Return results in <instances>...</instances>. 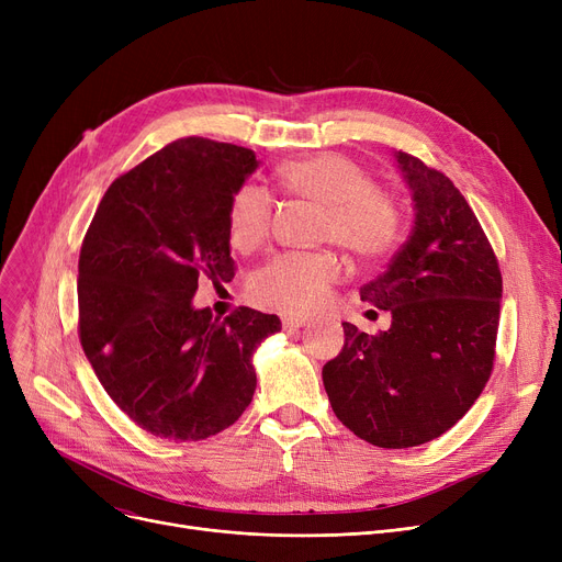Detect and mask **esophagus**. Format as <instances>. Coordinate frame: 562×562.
Segmentation results:
<instances>
[{
    "mask_svg": "<svg viewBox=\"0 0 562 562\" xmlns=\"http://www.w3.org/2000/svg\"><path fill=\"white\" fill-rule=\"evenodd\" d=\"M305 326H310V321H305V318H296V316H284V318H282V328H284L286 333L301 330V328H305Z\"/></svg>",
    "mask_w": 562,
    "mask_h": 562,
    "instance_id": "1",
    "label": "esophagus"
}]
</instances>
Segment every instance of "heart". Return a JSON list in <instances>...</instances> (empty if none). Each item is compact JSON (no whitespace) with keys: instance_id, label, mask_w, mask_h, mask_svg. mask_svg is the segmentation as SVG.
Masks as SVG:
<instances>
[{"instance_id":"heart-1","label":"heart","mask_w":562,"mask_h":562,"mask_svg":"<svg viewBox=\"0 0 562 562\" xmlns=\"http://www.w3.org/2000/svg\"><path fill=\"white\" fill-rule=\"evenodd\" d=\"M282 189L323 206L318 239L335 241L352 259L375 263L401 239L398 202L375 189L373 177L350 157L323 153L289 161L278 170ZM273 200L257 184H244L229 200V239L239 250L257 248L271 229ZM341 278V263L330 252H286L266 261L250 282L252 299L284 314L314 310Z\"/></svg>"}]
</instances>
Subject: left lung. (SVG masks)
Segmentation results:
<instances>
[{
    "label": "left lung",
    "mask_w": 562,
    "mask_h": 562,
    "mask_svg": "<svg viewBox=\"0 0 562 562\" xmlns=\"http://www.w3.org/2000/svg\"><path fill=\"white\" fill-rule=\"evenodd\" d=\"M415 225L387 271L360 299L392 314L390 330L344 326V348L323 367L337 419L380 449L445 435L481 396L494 364L501 271L487 236L445 172L394 153Z\"/></svg>",
    "instance_id": "obj_1"
}]
</instances>
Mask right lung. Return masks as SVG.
<instances>
[{
	"label": "right lung",
	"instance_id": "right-lung-1",
	"mask_svg": "<svg viewBox=\"0 0 562 562\" xmlns=\"http://www.w3.org/2000/svg\"><path fill=\"white\" fill-rule=\"evenodd\" d=\"M248 147L189 136L106 189L79 255V339L125 415L168 441L244 415L257 346L282 323L250 307L195 310L198 278L229 282V200L257 170Z\"/></svg>",
	"mask_w": 562,
	"mask_h": 562
}]
</instances>
